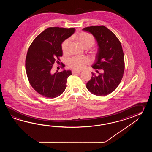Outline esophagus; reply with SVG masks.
<instances>
[{
  "label": "esophagus",
  "instance_id": "1",
  "mask_svg": "<svg viewBox=\"0 0 152 152\" xmlns=\"http://www.w3.org/2000/svg\"><path fill=\"white\" fill-rule=\"evenodd\" d=\"M80 72L81 71H76V70H72V74H78V73H80Z\"/></svg>",
  "mask_w": 152,
  "mask_h": 152
}]
</instances>
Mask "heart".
<instances>
[{"label":"heart","instance_id":"heart-1","mask_svg":"<svg viewBox=\"0 0 152 152\" xmlns=\"http://www.w3.org/2000/svg\"><path fill=\"white\" fill-rule=\"evenodd\" d=\"M75 39L83 48H90L94 43V37L90 34L82 32L75 36ZM69 39H66L62 42V51L66 53L68 51L69 45ZM89 59L86 57H75L71 58L68 62V65L71 68L75 70H80L85 68L86 65L89 63Z\"/></svg>","mask_w":152,"mask_h":152}]
</instances>
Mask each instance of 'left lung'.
<instances>
[{"label": "left lung", "mask_w": 152, "mask_h": 152, "mask_svg": "<svg viewBox=\"0 0 152 152\" xmlns=\"http://www.w3.org/2000/svg\"><path fill=\"white\" fill-rule=\"evenodd\" d=\"M82 30L94 36L98 46L95 62L92 66L98 75L92 72L86 87L96 96H106L118 87L123 77L124 57L121 42L104 26H91Z\"/></svg>", "instance_id": "1"}]
</instances>
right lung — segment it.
<instances>
[{"label": "right lung", "mask_w": 152, "mask_h": 152, "mask_svg": "<svg viewBox=\"0 0 152 152\" xmlns=\"http://www.w3.org/2000/svg\"><path fill=\"white\" fill-rule=\"evenodd\" d=\"M75 31L73 28H48L36 37L29 47L26 60L27 77L32 88L44 97L55 98L66 88L71 71L63 68L60 72L57 71L52 73L51 70L55 60L62 56V42Z\"/></svg>", "instance_id": "right-lung-1"}]
</instances>
